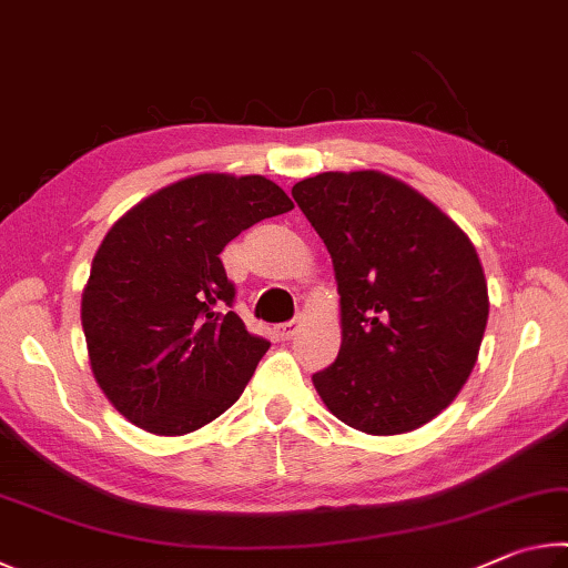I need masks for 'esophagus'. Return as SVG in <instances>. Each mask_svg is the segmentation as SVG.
<instances>
[{
    "mask_svg": "<svg viewBox=\"0 0 568 568\" xmlns=\"http://www.w3.org/2000/svg\"><path fill=\"white\" fill-rule=\"evenodd\" d=\"M297 328H301V318H293V321H287V323L275 325V335L281 341H287V338H293Z\"/></svg>",
    "mask_w": 568,
    "mask_h": 568,
    "instance_id": "1",
    "label": "esophagus"
}]
</instances>
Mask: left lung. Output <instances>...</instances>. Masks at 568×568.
Here are the masks:
<instances>
[{"label": "left lung", "instance_id": "8db88e82", "mask_svg": "<svg viewBox=\"0 0 568 568\" xmlns=\"http://www.w3.org/2000/svg\"><path fill=\"white\" fill-rule=\"evenodd\" d=\"M293 197L328 247L341 295L343 343L315 390L363 434L420 428L458 396L484 341L488 291L474 243L376 170L321 172Z\"/></svg>", "mask_w": 568, "mask_h": 568}]
</instances>
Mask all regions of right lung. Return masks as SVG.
<instances>
[{
    "label": "right lung",
    "instance_id": "add662e5",
    "mask_svg": "<svg viewBox=\"0 0 568 568\" xmlns=\"http://www.w3.org/2000/svg\"><path fill=\"white\" fill-rule=\"evenodd\" d=\"M293 210L261 175H195L134 205L104 235L82 295L92 373L134 426L182 436L240 398L271 348L233 311L230 240Z\"/></svg>",
    "mask_w": 568,
    "mask_h": 568
}]
</instances>
